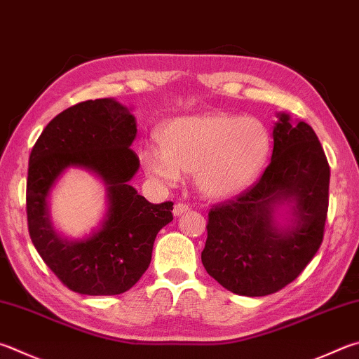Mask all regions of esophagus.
Returning a JSON list of instances; mask_svg holds the SVG:
<instances>
[{"instance_id":"1","label":"esophagus","mask_w":359,"mask_h":359,"mask_svg":"<svg viewBox=\"0 0 359 359\" xmlns=\"http://www.w3.org/2000/svg\"><path fill=\"white\" fill-rule=\"evenodd\" d=\"M188 212V205L184 204V202H179V204L174 205V210L172 213L175 215V217H180V215H184Z\"/></svg>"}]
</instances>
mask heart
<instances>
[{
	"instance_id": "obj_1",
	"label": "heart",
	"mask_w": 359,
	"mask_h": 359,
	"mask_svg": "<svg viewBox=\"0 0 359 359\" xmlns=\"http://www.w3.org/2000/svg\"><path fill=\"white\" fill-rule=\"evenodd\" d=\"M161 151L140 154L141 165L161 185L179 184L180 172L194 174L201 194L226 201L248 190L270 154L269 130L256 117L205 113L175 117L158 133Z\"/></svg>"
}]
</instances>
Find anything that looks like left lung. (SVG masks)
Instances as JSON below:
<instances>
[{
  "label": "left lung",
  "mask_w": 359,
  "mask_h": 359,
  "mask_svg": "<svg viewBox=\"0 0 359 359\" xmlns=\"http://www.w3.org/2000/svg\"><path fill=\"white\" fill-rule=\"evenodd\" d=\"M330 166L311 126L278 113L273 154L262 177L208 212L201 254L208 275L237 295L265 297L298 278L323 240ZM287 206L285 224L277 221Z\"/></svg>",
  "instance_id": "left-lung-1"
}]
</instances>
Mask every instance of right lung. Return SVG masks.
Masks as SVG:
<instances>
[{
	"mask_svg": "<svg viewBox=\"0 0 359 359\" xmlns=\"http://www.w3.org/2000/svg\"><path fill=\"white\" fill-rule=\"evenodd\" d=\"M136 121L114 99L78 103L57 114L29 155L26 213L32 245L48 269L81 295H119L140 281L172 202L151 204L130 185L140 158L130 149ZM69 167L95 173L106 185L107 212L83 239L62 238L49 215V194Z\"/></svg>",
	"mask_w": 359,
	"mask_h": 359,
	"instance_id": "add662e5",
	"label": "right lung"
}]
</instances>
